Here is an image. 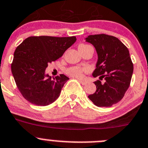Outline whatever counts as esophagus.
Segmentation results:
<instances>
[{
    "label": "esophagus",
    "instance_id": "1",
    "mask_svg": "<svg viewBox=\"0 0 148 148\" xmlns=\"http://www.w3.org/2000/svg\"><path fill=\"white\" fill-rule=\"evenodd\" d=\"M78 81H79V82L81 83L82 85H86V81H82V80H78Z\"/></svg>",
    "mask_w": 148,
    "mask_h": 148
}]
</instances>
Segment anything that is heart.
I'll return each mask as SVG.
<instances>
[{
  "label": "heart",
  "mask_w": 148,
  "mask_h": 148,
  "mask_svg": "<svg viewBox=\"0 0 148 148\" xmlns=\"http://www.w3.org/2000/svg\"><path fill=\"white\" fill-rule=\"evenodd\" d=\"M88 45L86 44H81L79 46V48L81 47H86L88 46ZM88 71V68L84 67H80V66H73V67H70L66 70V73L70 76L73 77V78H78V79H81L83 78L85 72Z\"/></svg>",
  "instance_id": "obj_1"
}]
</instances>
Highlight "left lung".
I'll return each mask as SVG.
<instances>
[{
	"label": "left lung",
	"mask_w": 148,
	"mask_h": 148,
	"mask_svg": "<svg viewBox=\"0 0 148 148\" xmlns=\"http://www.w3.org/2000/svg\"><path fill=\"white\" fill-rule=\"evenodd\" d=\"M86 41L91 43L97 52L93 76L100 78L94 81L96 91L88 97L97 107H111L123 99L130 86L134 65L129 51L119 38L109 35H91Z\"/></svg>",
	"instance_id": "obj_1"
}]
</instances>
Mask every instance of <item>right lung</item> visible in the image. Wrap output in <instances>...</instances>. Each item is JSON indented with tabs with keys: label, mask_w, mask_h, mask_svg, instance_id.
Segmentation results:
<instances>
[{
	"label": "right lung",
	"mask_w": 148,
	"mask_h": 148,
	"mask_svg": "<svg viewBox=\"0 0 148 148\" xmlns=\"http://www.w3.org/2000/svg\"><path fill=\"white\" fill-rule=\"evenodd\" d=\"M75 41V36H30L16 47L12 73L26 100L38 106H46L60 97L69 78L60 74L52 79L45 74V70L49 63L58 60Z\"/></svg>",
	"instance_id": "right-lung-1"
}]
</instances>
